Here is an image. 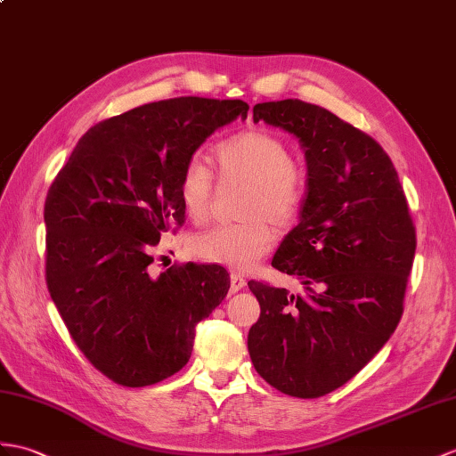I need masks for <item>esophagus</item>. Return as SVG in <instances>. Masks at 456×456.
<instances>
[{
    "instance_id": "1",
    "label": "esophagus",
    "mask_w": 456,
    "mask_h": 456,
    "mask_svg": "<svg viewBox=\"0 0 456 456\" xmlns=\"http://www.w3.org/2000/svg\"><path fill=\"white\" fill-rule=\"evenodd\" d=\"M245 285H247V281H245V278L240 276V273H237V272H232V273H231V285H229L231 293H237V291H240L242 288H245Z\"/></svg>"
}]
</instances>
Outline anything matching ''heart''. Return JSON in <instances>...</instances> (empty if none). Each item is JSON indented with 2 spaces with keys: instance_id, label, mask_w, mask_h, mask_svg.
Returning a JSON list of instances; mask_svg holds the SVG:
<instances>
[{
  "instance_id": "b5f03b06",
  "label": "heart",
  "mask_w": 456,
  "mask_h": 456,
  "mask_svg": "<svg viewBox=\"0 0 456 456\" xmlns=\"http://www.w3.org/2000/svg\"><path fill=\"white\" fill-rule=\"evenodd\" d=\"M214 157L221 176L250 183V192L240 209V217L247 221L198 232L190 247L206 262L248 270L276 242L268 220L278 229L297 224L309 198V176L295 163L291 147L281 137L262 130L227 137L216 147ZM178 194L188 217L204 224L214 202V173L204 161L192 159L186 163Z\"/></svg>"
}]
</instances>
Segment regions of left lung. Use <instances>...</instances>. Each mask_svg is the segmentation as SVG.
Returning a JSON list of instances; mask_svg holds the SVG:
<instances>
[{
  "label": "left lung",
  "mask_w": 456,
  "mask_h": 456,
  "mask_svg": "<svg viewBox=\"0 0 456 456\" xmlns=\"http://www.w3.org/2000/svg\"><path fill=\"white\" fill-rule=\"evenodd\" d=\"M252 118L299 137L309 198L272 260L303 293L248 281L260 303L248 354L280 393L319 398L362 371L396 330L416 227L393 161L369 134L299 99L260 102Z\"/></svg>",
  "instance_id": "8db88e82"
}]
</instances>
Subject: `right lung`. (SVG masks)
Here are the masks:
<instances>
[{"mask_svg": "<svg viewBox=\"0 0 456 456\" xmlns=\"http://www.w3.org/2000/svg\"><path fill=\"white\" fill-rule=\"evenodd\" d=\"M245 101L178 97L89 128L45 204L46 285L73 342L122 387H150L183 369L196 324L229 291L221 266L175 264L153 276V248L184 224L180 175Z\"/></svg>", "mask_w": 456, "mask_h": 456, "instance_id": "1", "label": "right lung"}]
</instances>
